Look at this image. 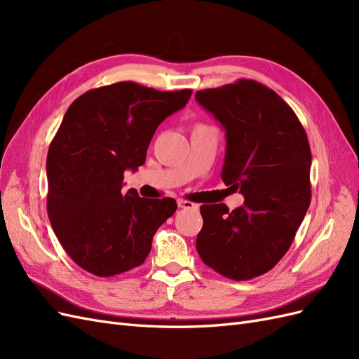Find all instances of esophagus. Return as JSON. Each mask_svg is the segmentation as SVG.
<instances>
[{
    "instance_id": "obj_1",
    "label": "esophagus",
    "mask_w": 359,
    "mask_h": 359,
    "mask_svg": "<svg viewBox=\"0 0 359 359\" xmlns=\"http://www.w3.org/2000/svg\"><path fill=\"white\" fill-rule=\"evenodd\" d=\"M178 206L180 208H184V210H198L199 206L196 203H193L190 201H186V199H178Z\"/></svg>"
}]
</instances>
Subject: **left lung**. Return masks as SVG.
Listing matches in <instances>:
<instances>
[{"mask_svg":"<svg viewBox=\"0 0 359 359\" xmlns=\"http://www.w3.org/2000/svg\"><path fill=\"white\" fill-rule=\"evenodd\" d=\"M226 130L222 180L244 203L202 205L196 248L205 265L236 281L268 273L286 255L311 201L309 139L292 107L268 86L238 79L196 93Z\"/></svg>","mask_w":359,"mask_h":359,"instance_id":"left-lung-1","label":"left lung"}]
</instances>
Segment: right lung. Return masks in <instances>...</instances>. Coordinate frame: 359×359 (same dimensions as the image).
<instances>
[{"instance_id":"right-lung-1","label":"right lung","mask_w":359,"mask_h":359,"mask_svg":"<svg viewBox=\"0 0 359 359\" xmlns=\"http://www.w3.org/2000/svg\"><path fill=\"white\" fill-rule=\"evenodd\" d=\"M190 95L127 81L70 104L48 151L46 205L58 241L82 269L112 277L145 262L177 202L139 198L135 189L124 194V170L144 165L157 127Z\"/></svg>"}]
</instances>
